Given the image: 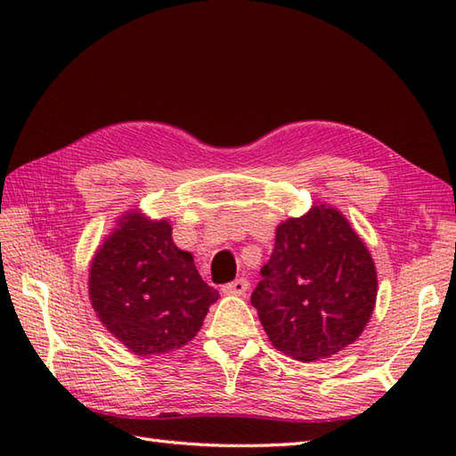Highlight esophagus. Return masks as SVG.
Returning <instances> with one entry per match:
<instances>
[{"label":"esophagus","instance_id":"1","mask_svg":"<svg viewBox=\"0 0 456 456\" xmlns=\"http://www.w3.org/2000/svg\"><path fill=\"white\" fill-rule=\"evenodd\" d=\"M248 288V280L247 278H237L233 282H229L223 286V292L231 294V296H243Z\"/></svg>","mask_w":456,"mask_h":456}]
</instances>
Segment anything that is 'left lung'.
Wrapping results in <instances>:
<instances>
[{"instance_id": "1", "label": "left lung", "mask_w": 456, "mask_h": 456, "mask_svg": "<svg viewBox=\"0 0 456 456\" xmlns=\"http://www.w3.org/2000/svg\"><path fill=\"white\" fill-rule=\"evenodd\" d=\"M260 276L250 304L273 345L297 361L343 351L372 315V256L348 221L325 203L278 225Z\"/></svg>"}]
</instances>
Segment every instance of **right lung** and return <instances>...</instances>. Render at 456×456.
Listing matches in <instances>:
<instances>
[{"mask_svg": "<svg viewBox=\"0 0 456 456\" xmlns=\"http://www.w3.org/2000/svg\"><path fill=\"white\" fill-rule=\"evenodd\" d=\"M217 289L172 240L168 221L129 213L95 253L90 299L108 331L134 354H160L191 341Z\"/></svg>", "mask_w": 456, "mask_h": 456, "instance_id": "obj_1", "label": "right lung"}]
</instances>
